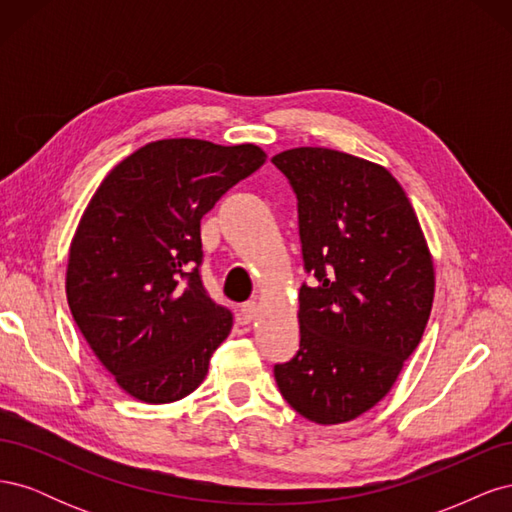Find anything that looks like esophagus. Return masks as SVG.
<instances>
[{"instance_id":"34e87169","label":"esophagus","mask_w":512,"mask_h":512,"mask_svg":"<svg viewBox=\"0 0 512 512\" xmlns=\"http://www.w3.org/2000/svg\"><path fill=\"white\" fill-rule=\"evenodd\" d=\"M256 314H258L256 301H247V303H243L241 309H239V318H241L243 324H250V322L256 318Z\"/></svg>"}]
</instances>
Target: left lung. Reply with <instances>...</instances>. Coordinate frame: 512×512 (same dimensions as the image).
<instances>
[{
    "label": "left lung",
    "mask_w": 512,
    "mask_h": 512,
    "mask_svg": "<svg viewBox=\"0 0 512 512\" xmlns=\"http://www.w3.org/2000/svg\"><path fill=\"white\" fill-rule=\"evenodd\" d=\"M297 194L299 352L273 367L282 397L318 425L352 421L391 391L431 314L433 262L389 170L324 147L271 160Z\"/></svg>",
    "instance_id": "left-lung-1"
}]
</instances>
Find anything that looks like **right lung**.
Segmentation results:
<instances>
[{"mask_svg": "<svg viewBox=\"0 0 512 512\" xmlns=\"http://www.w3.org/2000/svg\"><path fill=\"white\" fill-rule=\"evenodd\" d=\"M256 145L166 138L104 177L70 245L76 327L117 384L145 404L198 389L232 314L200 280V220L265 164Z\"/></svg>", "mask_w": 512, "mask_h": 512, "instance_id": "add662e5", "label": "right lung"}]
</instances>
